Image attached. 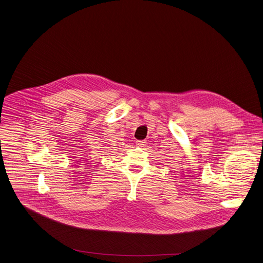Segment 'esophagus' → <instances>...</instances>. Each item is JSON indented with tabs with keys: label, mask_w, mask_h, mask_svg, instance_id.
Masks as SVG:
<instances>
[{
	"label": "esophagus",
	"mask_w": 263,
	"mask_h": 263,
	"mask_svg": "<svg viewBox=\"0 0 263 263\" xmlns=\"http://www.w3.org/2000/svg\"><path fill=\"white\" fill-rule=\"evenodd\" d=\"M136 145L138 146V147H145V145H146V141H144V140H139V141H136Z\"/></svg>",
	"instance_id": "obj_1"
}]
</instances>
